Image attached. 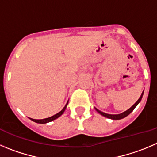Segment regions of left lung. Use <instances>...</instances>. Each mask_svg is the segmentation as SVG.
Segmentation results:
<instances>
[{"instance_id":"obj_1","label":"left lung","mask_w":157,"mask_h":157,"mask_svg":"<svg viewBox=\"0 0 157 157\" xmlns=\"http://www.w3.org/2000/svg\"><path fill=\"white\" fill-rule=\"evenodd\" d=\"M143 92H144V90L143 91V92H142L141 95H140V97L139 98V99L137 100L136 102V103L134 104V105H132V106L130 107V108L129 109H127L126 111L123 112V113H120V114H115V115H113V114H108V113H103V112H101L100 110H98V109L95 108V110H96L97 112H98L99 114H101L102 116H103L104 117H106V118H109V119H113V120H118V119H123V118L126 117V116H128V115L130 114L131 113H132V111H133L134 109L136 108V107L137 106V105H138L139 103L140 102V101H141L142 98H143Z\"/></svg>"}]
</instances>
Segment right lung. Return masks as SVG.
<instances>
[{
  "mask_svg": "<svg viewBox=\"0 0 157 157\" xmlns=\"http://www.w3.org/2000/svg\"><path fill=\"white\" fill-rule=\"evenodd\" d=\"M68 103V101L67 102L66 105H65V107H64V108L62 109L61 110L59 113H58L57 114L54 115V116H51V117L46 118V119H31V118H30V119L32 121H34L35 122H37V123H40V124H45V123H48V122H52V121L55 120V119H58L59 117H60V116L63 114L64 112H65V109H66Z\"/></svg>",
  "mask_w": 157,
  "mask_h": 157,
  "instance_id": "1",
  "label": "right lung"
}]
</instances>
